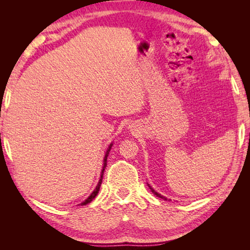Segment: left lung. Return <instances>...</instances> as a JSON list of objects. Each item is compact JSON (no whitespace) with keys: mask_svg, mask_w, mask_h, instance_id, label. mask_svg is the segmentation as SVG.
I'll return each mask as SVG.
<instances>
[{"mask_svg":"<svg viewBox=\"0 0 250 250\" xmlns=\"http://www.w3.org/2000/svg\"><path fill=\"white\" fill-rule=\"evenodd\" d=\"M150 188V190H151V192L153 193V194H155V195H157L158 196V198H161V199H163V200H167V198H164V196L163 195H161V194H159L158 192H156V191L155 190H153L151 187H149Z\"/></svg>","mask_w":250,"mask_h":250,"instance_id":"obj_1","label":"left lung"}]
</instances>
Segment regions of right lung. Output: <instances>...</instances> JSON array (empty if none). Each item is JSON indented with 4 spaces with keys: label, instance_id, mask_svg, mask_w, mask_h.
I'll return each mask as SVG.
<instances>
[{
    "label": "right lung",
    "instance_id": "1",
    "mask_svg": "<svg viewBox=\"0 0 250 250\" xmlns=\"http://www.w3.org/2000/svg\"><path fill=\"white\" fill-rule=\"evenodd\" d=\"M111 146H113V144H110V145H109L107 151H106V155H105V158H104V166H103V169H102V175H101L100 182H99V184H98V186H97V188L94 189V191H93V192L91 193V195H90L89 198H88L86 201L83 202V203H82L81 205H86V204L90 203V202H91V201L95 198V196H97V194L99 193V190H100V187H101V184H102V179H103V173H104V169H105V167H106V161H107V156H108V153H109V150H110Z\"/></svg>",
    "mask_w": 250,
    "mask_h": 250
}]
</instances>
